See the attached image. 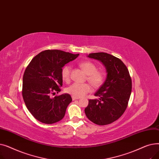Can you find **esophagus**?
<instances>
[{
    "label": "esophagus",
    "instance_id": "esophagus-1",
    "mask_svg": "<svg viewBox=\"0 0 159 159\" xmlns=\"http://www.w3.org/2000/svg\"><path fill=\"white\" fill-rule=\"evenodd\" d=\"M77 99H79V97H74V96H72V100L73 101H75V100H77Z\"/></svg>",
    "mask_w": 159,
    "mask_h": 159
}]
</instances>
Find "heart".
Returning a JSON list of instances; mask_svg holds the SVG:
<instances>
[{
    "label": "heart",
    "mask_w": 159,
    "mask_h": 159,
    "mask_svg": "<svg viewBox=\"0 0 159 159\" xmlns=\"http://www.w3.org/2000/svg\"><path fill=\"white\" fill-rule=\"evenodd\" d=\"M80 68L87 74V80L93 86L98 88L104 80V73L102 71L97 70V66L90 61H84L80 64ZM71 67L70 65H66L62 68L61 77L65 82H69L71 77ZM91 88L89 84L74 83L67 88L66 92L76 97H82L90 92Z\"/></svg>",
    "instance_id": "b5f03b06"
}]
</instances>
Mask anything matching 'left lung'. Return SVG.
<instances>
[{"label": "left lung", "instance_id": "left-lung-1", "mask_svg": "<svg viewBox=\"0 0 159 159\" xmlns=\"http://www.w3.org/2000/svg\"><path fill=\"white\" fill-rule=\"evenodd\" d=\"M88 57L104 64L107 76L95 93L99 98L89 100L84 111L93 123L100 126L110 124L119 119L126 110L132 88L129 73L120 59L110 54L93 53Z\"/></svg>", "mask_w": 159, "mask_h": 159}]
</instances>
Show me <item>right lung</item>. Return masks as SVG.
Wrapping results in <instances>:
<instances>
[{
    "label": "right lung",
    "mask_w": 159,
    "mask_h": 159,
    "mask_svg": "<svg viewBox=\"0 0 159 159\" xmlns=\"http://www.w3.org/2000/svg\"><path fill=\"white\" fill-rule=\"evenodd\" d=\"M79 55L48 49L36 55L27 66L23 75L22 97L29 111L39 121L51 124L64 118L72 101L70 95L64 93L54 98L50 95L61 91L62 68Z\"/></svg>",
    "instance_id": "right-lung-1"
}]
</instances>
